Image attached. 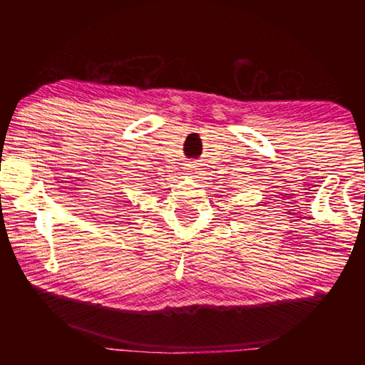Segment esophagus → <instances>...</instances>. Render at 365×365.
<instances>
[{
	"label": "esophagus",
	"instance_id": "esophagus-1",
	"mask_svg": "<svg viewBox=\"0 0 365 365\" xmlns=\"http://www.w3.org/2000/svg\"><path fill=\"white\" fill-rule=\"evenodd\" d=\"M187 174H189V176H194V174H197V166H196V164H187Z\"/></svg>",
	"mask_w": 365,
	"mask_h": 365
}]
</instances>
